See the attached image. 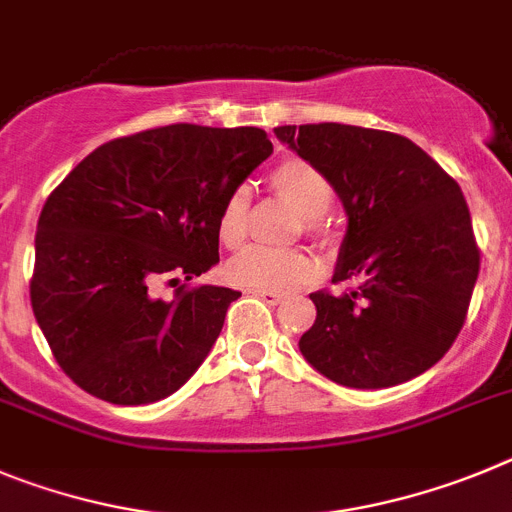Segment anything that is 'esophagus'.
I'll return each mask as SVG.
<instances>
[{"instance_id":"1","label":"esophagus","mask_w":512,"mask_h":512,"mask_svg":"<svg viewBox=\"0 0 512 512\" xmlns=\"http://www.w3.org/2000/svg\"><path fill=\"white\" fill-rule=\"evenodd\" d=\"M255 296L262 298L267 306H278V303H283V296H280V293H265V290H255Z\"/></svg>"}]
</instances>
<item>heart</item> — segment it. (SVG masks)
Here are the masks:
<instances>
[{
	"instance_id": "heart-1",
	"label": "heart",
	"mask_w": 512,
	"mask_h": 512,
	"mask_svg": "<svg viewBox=\"0 0 512 512\" xmlns=\"http://www.w3.org/2000/svg\"><path fill=\"white\" fill-rule=\"evenodd\" d=\"M273 193L280 201L301 214L303 234L329 242V224L326 211L334 204V183L319 165L303 158H285L273 168L267 178ZM219 239L227 247H239L250 229V193L237 188L229 193L219 211ZM319 275V265L301 250L275 252L265 247H247L232 257L227 265V278L234 285L247 290H265V293H290L303 285L313 283Z\"/></svg>"
}]
</instances>
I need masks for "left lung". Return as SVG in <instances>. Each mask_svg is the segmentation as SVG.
I'll list each match as a JSON object with an SVG mask.
<instances>
[{
  "mask_svg": "<svg viewBox=\"0 0 512 512\" xmlns=\"http://www.w3.org/2000/svg\"><path fill=\"white\" fill-rule=\"evenodd\" d=\"M334 183L349 216L334 296L311 293L303 357L329 380L393 388L434 367L467 319L480 275L472 216L454 178L408 137L352 124L275 127Z\"/></svg>",
  "mask_w": 512,
  "mask_h": 512,
  "instance_id": "8db88e82",
  "label": "left lung"
}]
</instances>
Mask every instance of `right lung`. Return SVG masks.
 I'll list each match as a JSON object with an SVG mask.
<instances>
[{"label": "right lung", "mask_w": 512, "mask_h": 512, "mask_svg": "<svg viewBox=\"0 0 512 512\" xmlns=\"http://www.w3.org/2000/svg\"><path fill=\"white\" fill-rule=\"evenodd\" d=\"M273 153L257 127L168 124L104 142L55 186L35 234L30 301L55 362L114 405L168 398L199 370L242 293L160 280L219 262V211Z\"/></svg>", "instance_id": "obj_1"}]
</instances>
